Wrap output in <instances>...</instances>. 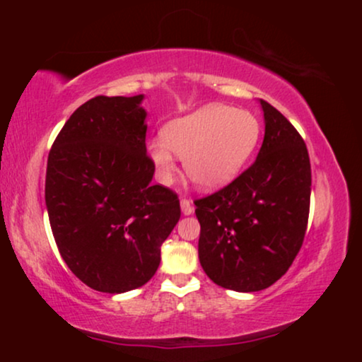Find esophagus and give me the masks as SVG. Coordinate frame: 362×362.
Masks as SVG:
<instances>
[{
  "label": "esophagus",
  "instance_id": "esophagus-1",
  "mask_svg": "<svg viewBox=\"0 0 362 362\" xmlns=\"http://www.w3.org/2000/svg\"><path fill=\"white\" fill-rule=\"evenodd\" d=\"M180 207H182V214L184 216L194 214V204H192V201H189V199H182Z\"/></svg>",
  "mask_w": 362,
  "mask_h": 362
}]
</instances>
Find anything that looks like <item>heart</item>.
Instances as JSON below:
<instances>
[{"instance_id":"1","label":"heart","mask_w":362,"mask_h":362,"mask_svg":"<svg viewBox=\"0 0 362 362\" xmlns=\"http://www.w3.org/2000/svg\"><path fill=\"white\" fill-rule=\"evenodd\" d=\"M260 122L252 112L209 103L168 122L163 138L151 139L148 155L161 182L177 173V157L185 173L204 190L224 189L247 167L260 139Z\"/></svg>"}]
</instances>
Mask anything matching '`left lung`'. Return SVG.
Returning <instances> with one entry per match:
<instances>
[{"label": "left lung", "mask_w": 362, "mask_h": 362, "mask_svg": "<svg viewBox=\"0 0 362 362\" xmlns=\"http://www.w3.org/2000/svg\"><path fill=\"white\" fill-rule=\"evenodd\" d=\"M257 160L230 185L195 201L199 260L214 284L255 293L284 276L300 252L310 213L311 167L305 141L269 102Z\"/></svg>", "instance_id": "1"}]
</instances>
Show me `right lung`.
<instances>
[{"mask_svg": "<svg viewBox=\"0 0 362 362\" xmlns=\"http://www.w3.org/2000/svg\"><path fill=\"white\" fill-rule=\"evenodd\" d=\"M144 95L95 97L73 112L47 158L45 207L62 260L86 286L120 294L160 265L180 202L153 185Z\"/></svg>", "mask_w": 362, "mask_h": 362, "instance_id": "obj_1", "label": "right lung"}]
</instances>
